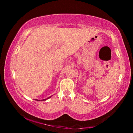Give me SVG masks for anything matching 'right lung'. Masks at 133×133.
Instances as JSON below:
<instances>
[{"label":"right lung","instance_id":"right-lung-1","mask_svg":"<svg viewBox=\"0 0 133 133\" xmlns=\"http://www.w3.org/2000/svg\"><path fill=\"white\" fill-rule=\"evenodd\" d=\"M50 97H48V98H45V99H43V100H42L41 101H45V100H46L47 99H49V98H50ZM36 100H37V101H39V100H37V99H36ZM39 101H40V100H39Z\"/></svg>","mask_w":133,"mask_h":133}]
</instances>
